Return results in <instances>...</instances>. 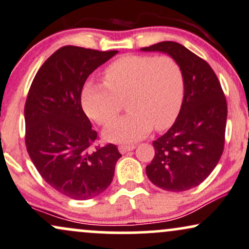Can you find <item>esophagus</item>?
<instances>
[{"label": "esophagus", "instance_id": "obj_1", "mask_svg": "<svg viewBox=\"0 0 249 249\" xmlns=\"http://www.w3.org/2000/svg\"><path fill=\"white\" fill-rule=\"evenodd\" d=\"M136 147L134 144H131V145H119V151L121 154H125V153H128V151H131V150H134V149H135Z\"/></svg>", "mask_w": 249, "mask_h": 249}]
</instances>
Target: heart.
<instances>
[{
  "instance_id": "heart-1",
  "label": "heart",
  "mask_w": 249,
  "mask_h": 249,
  "mask_svg": "<svg viewBox=\"0 0 249 249\" xmlns=\"http://www.w3.org/2000/svg\"><path fill=\"white\" fill-rule=\"evenodd\" d=\"M102 84L89 83L83 89L85 113L100 125L119 115L122 101L130 112L110 124L104 135L108 141L135 142L153 129L174 124L184 94L180 66L170 55L125 54L104 71Z\"/></svg>"
}]
</instances>
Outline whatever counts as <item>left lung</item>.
I'll use <instances>...</instances> for the list:
<instances>
[{
	"instance_id": "1",
	"label": "left lung",
	"mask_w": 249,
	"mask_h": 249,
	"mask_svg": "<svg viewBox=\"0 0 249 249\" xmlns=\"http://www.w3.org/2000/svg\"><path fill=\"white\" fill-rule=\"evenodd\" d=\"M141 50L170 55L184 79L179 114L170 129L153 142L155 156L145 172L160 189L186 191L203 183L223 155L226 98L211 66L182 44L160 42Z\"/></svg>"
}]
</instances>
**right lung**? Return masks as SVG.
I'll return each instance as SVG.
<instances>
[{
	"label": "right lung",
	"mask_w": 249,
	"mask_h": 249,
	"mask_svg": "<svg viewBox=\"0 0 249 249\" xmlns=\"http://www.w3.org/2000/svg\"><path fill=\"white\" fill-rule=\"evenodd\" d=\"M116 53L63 46L40 66L29 89L26 150L43 179L72 199L102 194L121 157L115 144H93L98 135L81 107L86 79Z\"/></svg>",
	"instance_id": "obj_1"
}]
</instances>
